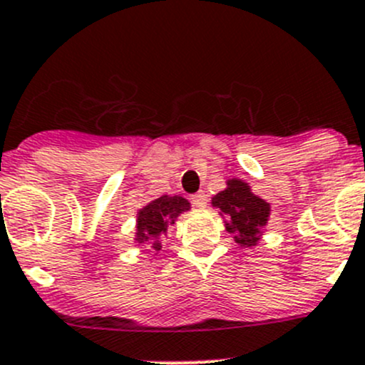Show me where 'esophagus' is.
<instances>
[{
  "label": "esophagus",
  "instance_id": "obj_1",
  "mask_svg": "<svg viewBox=\"0 0 365 365\" xmlns=\"http://www.w3.org/2000/svg\"><path fill=\"white\" fill-rule=\"evenodd\" d=\"M190 200H192V205L197 206V208H205L206 203H208V200H206V194L205 192L194 194V196L190 197Z\"/></svg>",
  "mask_w": 365,
  "mask_h": 365
}]
</instances>
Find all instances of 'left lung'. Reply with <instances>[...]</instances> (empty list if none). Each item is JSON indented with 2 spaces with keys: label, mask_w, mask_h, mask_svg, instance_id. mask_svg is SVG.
<instances>
[{
  "label": "left lung",
  "mask_w": 365,
  "mask_h": 365,
  "mask_svg": "<svg viewBox=\"0 0 365 365\" xmlns=\"http://www.w3.org/2000/svg\"><path fill=\"white\" fill-rule=\"evenodd\" d=\"M212 206L226 215L224 226L240 247H254L261 240L263 227L270 217V203L261 200L251 185L240 178H230L226 189L212 197Z\"/></svg>",
  "instance_id": "8db88e82"
}]
</instances>
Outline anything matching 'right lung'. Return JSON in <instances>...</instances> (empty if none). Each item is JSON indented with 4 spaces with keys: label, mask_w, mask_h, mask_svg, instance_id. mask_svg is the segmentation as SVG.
<instances>
[{
    "label": "right lung",
    "mask_w": 365,
    "mask_h": 365,
    "mask_svg": "<svg viewBox=\"0 0 365 365\" xmlns=\"http://www.w3.org/2000/svg\"><path fill=\"white\" fill-rule=\"evenodd\" d=\"M190 210V203L182 196H160L150 201L138 212L135 220V237L138 244H152L157 252L160 251L162 235L168 233V227L173 226L180 213Z\"/></svg>",
    "instance_id": "1"
}]
</instances>
